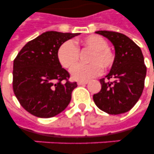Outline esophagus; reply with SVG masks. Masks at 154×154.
<instances>
[{
    "label": "esophagus",
    "instance_id": "esophagus-1",
    "mask_svg": "<svg viewBox=\"0 0 154 154\" xmlns=\"http://www.w3.org/2000/svg\"><path fill=\"white\" fill-rule=\"evenodd\" d=\"M86 84H88V82H82V81L77 82V85H86Z\"/></svg>",
    "mask_w": 154,
    "mask_h": 154
}]
</instances>
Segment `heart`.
Instances as JSON below:
<instances>
[{
	"label": "heart",
	"instance_id": "obj_1",
	"mask_svg": "<svg viewBox=\"0 0 154 154\" xmlns=\"http://www.w3.org/2000/svg\"><path fill=\"white\" fill-rule=\"evenodd\" d=\"M83 48L90 50L88 57L90 64H77L70 69L72 79L76 81H89L96 77L103 69H109L114 62V54L108 48V42L98 35H92L82 41ZM58 60L65 68H70L75 65L79 58V50L72 41H67L60 46L57 52Z\"/></svg>",
	"mask_w": 154,
	"mask_h": 154
}]
</instances>
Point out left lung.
I'll list each match as a JSON object with an SVG mask.
<instances>
[{"mask_svg": "<svg viewBox=\"0 0 154 154\" xmlns=\"http://www.w3.org/2000/svg\"><path fill=\"white\" fill-rule=\"evenodd\" d=\"M111 42L115 49L114 62L105 77L100 80L101 91L94 101L101 110L109 114L124 113L131 109L144 89L146 67L141 48L129 37L120 32L101 30L95 32Z\"/></svg>", "mask_w": 154, "mask_h": 154, "instance_id": "1", "label": "left lung"}]
</instances>
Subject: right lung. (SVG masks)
Segmentation results:
<instances>
[{"label":"right lung","mask_w":154,"mask_h":154,"mask_svg":"<svg viewBox=\"0 0 154 154\" xmlns=\"http://www.w3.org/2000/svg\"><path fill=\"white\" fill-rule=\"evenodd\" d=\"M79 34L48 31L19 52L13 61V92L29 113L49 118L69 105L77 85L68 81L69 73L60 65L57 52L64 42Z\"/></svg>","instance_id":"obj_1"}]
</instances>
